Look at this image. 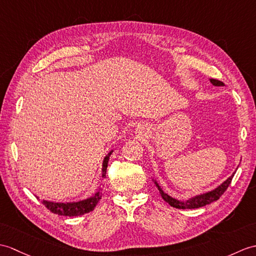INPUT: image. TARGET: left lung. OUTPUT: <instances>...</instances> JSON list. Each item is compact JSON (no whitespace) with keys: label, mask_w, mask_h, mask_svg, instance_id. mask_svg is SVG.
I'll return each instance as SVG.
<instances>
[{"label":"left lung","mask_w":256,"mask_h":256,"mask_svg":"<svg viewBox=\"0 0 256 256\" xmlns=\"http://www.w3.org/2000/svg\"><path fill=\"white\" fill-rule=\"evenodd\" d=\"M210 82L212 85L215 86H224V82H220V80H210ZM236 172H234V174L231 176L230 178H228L227 180H226L222 186H219L217 188L214 190V191H210L208 193H205V194H202V195H198V196H195V198L188 200L186 202H180L176 198H172L171 196H169L168 194L164 193V191L162 188H159L160 191V194H162V198L167 202V203L172 206V207H176V208H179V210H192V208H200V207H203L205 205H208L210 203H212V202H215L217 200L220 198V196L226 192V190L228 188V186H230L231 181H232V178L234 176Z\"/></svg>","instance_id":"8db88e82"}]
</instances>
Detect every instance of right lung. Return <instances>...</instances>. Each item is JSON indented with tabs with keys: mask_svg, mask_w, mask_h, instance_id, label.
Returning <instances> with one entry per match:
<instances>
[{
	"mask_svg": "<svg viewBox=\"0 0 256 256\" xmlns=\"http://www.w3.org/2000/svg\"><path fill=\"white\" fill-rule=\"evenodd\" d=\"M111 152H110L108 154V156H106L104 160V164H102L104 174H102V176H106V167H108V160H109ZM100 198H101V192H97L92 196V198H86L84 200H80V202H73V203H53V202L44 200L42 204L50 212H52L53 214H56V215L74 217V216L84 215V214L92 212L98 204Z\"/></svg>",
	"mask_w": 256,
	"mask_h": 256,
	"instance_id": "obj_1",
	"label": "right lung"
}]
</instances>
